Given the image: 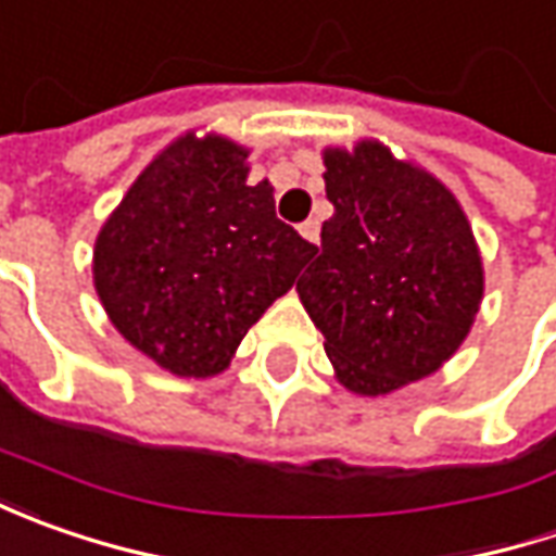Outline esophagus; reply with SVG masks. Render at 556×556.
Here are the masks:
<instances>
[{"label":"esophagus","instance_id":"obj_1","mask_svg":"<svg viewBox=\"0 0 556 556\" xmlns=\"http://www.w3.org/2000/svg\"><path fill=\"white\" fill-rule=\"evenodd\" d=\"M318 231H321V225L315 223V219H306V223L300 225V235H303L309 244H318Z\"/></svg>","mask_w":556,"mask_h":556}]
</instances>
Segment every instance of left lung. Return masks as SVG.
I'll use <instances>...</instances> for the list:
<instances>
[{
  "label": "left lung",
  "instance_id": "1",
  "mask_svg": "<svg viewBox=\"0 0 556 556\" xmlns=\"http://www.w3.org/2000/svg\"><path fill=\"white\" fill-rule=\"evenodd\" d=\"M325 166L333 216L296 290L340 383L393 393L464 343L482 300L480 250L452 191L383 144L331 148Z\"/></svg>",
  "mask_w": 556,
  "mask_h": 556
}]
</instances>
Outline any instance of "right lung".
<instances>
[{
	"label": "right lung",
	"instance_id": "1",
	"mask_svg": "<svg viewBox=\"0 0 556 556\" xmlns=\"http://www.w3.org/2000/svg\"><path fill=\"white\" fill-rule=\"evenodd\" d=\"M315 244L247 185L235 141L185 136L141 173L96 241V290L136 350L179 377H213L293 288Z\"/></svg>",
	"mask_w": 556,
	"mask_h": 556
}]
</instances>
